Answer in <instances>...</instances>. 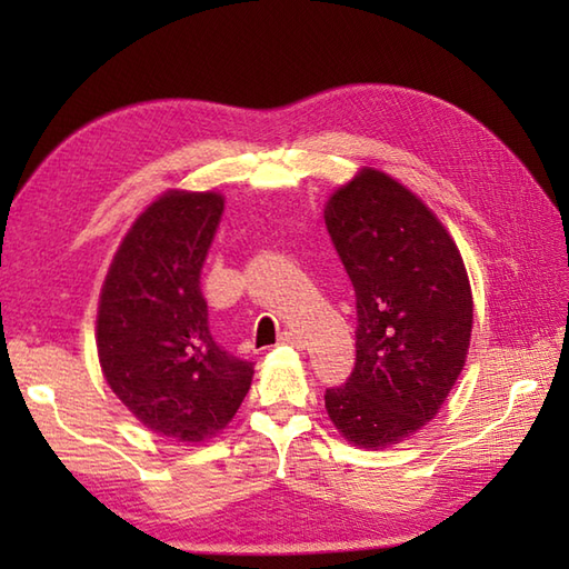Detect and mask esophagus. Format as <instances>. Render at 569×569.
Instances as JSON below:
<instances>
[{"instance_id":"obj_1","label":"esophagus","mask_w":569,"mask_h":569,"mask_svg":"<svg viewBox=\"0 0 569 569\" xmlns=\"http://www.w3.org/2000/svg\"><path fill=\"white\" fill-rule=\"evenodd\" d=\"M278 342L281 345H288V347H296V349H303V340L296 332H281V337H278Z\"/></svg>"}]
</instances>
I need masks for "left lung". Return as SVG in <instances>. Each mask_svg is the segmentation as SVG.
<instances>
[{"label":"left lung","instance_id":"left-lung-1","mask_svg":"<svg viewBox=\"0 0 569 569\" xmlns=\"http://www.w3.org/2000/svg\"><path fill=\"white\" fill-rule=\"evenodd\" d=\"M357 293V365L325 408L342 438L386 450L440 413L465 369L475 300L462 253L426 202L359 168L325 202Z\"/></svg>","mask_w":569,"mask_h":569}]
</instances>
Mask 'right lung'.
Wrapping results in <instances>:
<instances>
[{
    "instance_id": "add662e5",
    "label": "right lung",
    "mask_w": 569,
    "mask_h": 569,
    "mask_svg": "<svg viewBox=\"0 0 569 569\" xmlns=\"http://www.w3.org/2000/svg\"><path fill=\"white\" fill-rule=\"evenodd\" d=\"M224 210L217 190L171 188L131 222L98 303V357L143 428L198 445L229 426L253 367L217 347L200 269Z\"/></svg>"
}]
</instances>
